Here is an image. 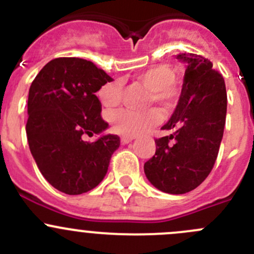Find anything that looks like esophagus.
<instances>
[{"label": "esophagus", "instance_id": "esophagus-1", "mask_svg": "<svg viewBox=\"0 0 254 254\" xmlns=\"http://www.w3.org/2000/svg\"><path fill=\"white\" fill-rule=\"evenodd\" d=\"M120 139H122L123 144H129V142L132 141V140H134L135 137L131 136V135H123V136L120 137Z\"/></svg>", "mask_w": 254, "mask_h": 254}]
</instances>
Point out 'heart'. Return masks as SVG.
Here are the masks:
<instances>
[{
	"instance_id": "1",
	"label": "heart",
	"mask_w": 254,
	"mask_h": 254,
	"mask_svg": "<svg viewBox=\"0 0 254 254\" xmlns=\"http://www.w3.org/2000/svg\"><path fill=\"white\" fill-rule=\"evenodd\" d=\"M135 80L150 89L149 103H156L162 110L170 112L179 103L182 87L175 80V72L165 64L154 65L135 74ZM97 97L107 108H114L122 100V84L117 80L105 83L98 89ZM161 114L156 108L137 112L131 109H119L110 115V123L114 131L123 135H136L149 127L157 124Z\"/></svg>"
}]
</instances>
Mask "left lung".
<instances>
[{
  "label": "left lung",
  "mask_w": 254,
  "mask_h": 254,
  "mask_svg": "<svg viewBox=\"0 0 254 254\" xmlns=\"http://www.w3.org/2000/svg\"><path fill=\"white\" fill-rule=\"evenodd\" d=\"M186 63L182 94L171 119L161 127L174 134L155 139L156 151L144 164L147 180L166 193H186L213 169L227 112L225 80L207 58L180 53Z\"/></svg>",
  "instance_id": "1"
}]
</instances>
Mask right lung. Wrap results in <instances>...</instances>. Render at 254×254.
Segmentation results:
<instances>
[{"label": "right lung", "instance_id": "right-lung-1", "mask_svg": "<svg viewBox=\"0 0 254 254\" xmlns=\"http://www.w3.org/2000/svg\"><path fill=\"white\" fill-rule=\"evenodd\" d=\"M112 80L90 61L61 57L48 62L29 88V150L44 179L67 195L98 186L120 145L118 135L83 140L108 127L95 93Z\"/></svg>", "mask_w": 254, "mask_h": 254}]
</instances>
